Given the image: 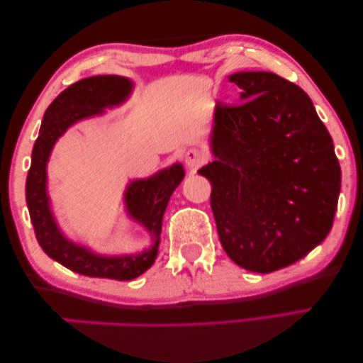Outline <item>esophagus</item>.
Wrapping results in <instances>:
<instances>
[{
  "label": "esophagus",
  "instance_id": "1",
  "mask_svg": "<svg viewBox=\"0 0 363 363\" xmlns=\"http://www.w3.org/2000/svg\"><path fill=\"white\" fill-rule=\"evenodd\" d=\"M185 162L189 169H198L199 165L204 164V156L201 154L199 151L196 150H189L186 154H185Z\"/></svg>",
  "mask_w": 363,
  "mask_h": 363
}]
</instances>
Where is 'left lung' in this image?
<instances>
[{"instance_id": "obj_1", "label": "left lung", "mask_w": 363, "mask_h": 363, "mask_svg": "<svg viewBox=\"0 0 363 363\" xmlns=\"http://www.w3.org/2000/svg\"><path fill=\"white\" fill-rule=\"evenodd\" d=\"M241 103L216 108L212 185L220 242L242 269L298 262L330 233L341 191L335 146L311 98L272 72H238Z\"/></svg>"}]
</instances>
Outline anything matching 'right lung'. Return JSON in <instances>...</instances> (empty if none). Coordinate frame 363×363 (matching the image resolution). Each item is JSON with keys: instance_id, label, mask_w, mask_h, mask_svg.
I'll use <instances>...</instances> for the list:
<instances>
[{"instance_id": "add662e5", "label": "right lung", "mask_w": 363, "mask_h": 363, "mask_svg": "<svg viewBox=\"0 0 363 363\" xmlns=\"http://www.w3.org/2000/svg\"><path fill=\"white\" fill-rule=\"evenodd\" d=\"M130 90L132 82L118 75L88 77L65 88L45 112L38 138L33 145L32 164L26 183L28 213L41 249L56 262L80 275L121 281L140 277L156 260L165 207L172 193L185 177L183 167L180 164H174L147 180L132 182L125 191L130 216L145 225L156 238L150 251L123 257H101L67 241L59 231L46 196V162L56 140L72 123L101 114L104 108L121 104L128 96Z\"/></svg>"}]
</instances>
